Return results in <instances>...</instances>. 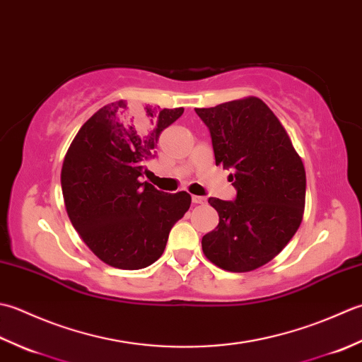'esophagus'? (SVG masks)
<instances>
[{
	"instance_id": "obj_1",
	"label": "esophagus",
	"mask_w": 362,
	"mask_h": 362,
	"mask_svg": "<svg viewBox=\"0 0 362 362\" xmlns=\"http://www.w3.org/2000/svg\"><path fill=\"white\" fill-rule=\"evenodd\" d=\"M204 202H206L204 197H198V195L192 197V203H194V204H203Z\"/></svg>"
}]
</instances>
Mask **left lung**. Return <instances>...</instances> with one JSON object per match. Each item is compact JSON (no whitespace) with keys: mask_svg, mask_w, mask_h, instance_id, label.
I'll list each match as a JSON object with an SVG mask.
<instances>
[{"mask_svg":"<svg viewBox=\"0 0 362 362\" xmlns=\"http://www.w3.org/2000/svg\"><path fill=\"white\" fill-rule=\"evenodd\" d=\"M209 128L216 165L231 168L234 202L209 198L218 225L202 239L217 267L242 274L262 267L303 220L306 172L286 128L257 97L197 107Z\"/></svg>","mask_w":362,"mask_h":362,"instance_id":"left-lung-1","label":"left lung"}]
</instances>
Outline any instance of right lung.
<instances>
[{
  "label": "right lung",
  "mask_w": 362,
  "mask_h": 362,
  "mask_svg": "<svg viewBox=\"0 0 362 362\" xmlns=\"http://www.w3.org/2000/svg\"><path fill=\"white\" fill-rule=\"evenodd\" d=\"M182 107L128 117L124 100L88 119L64 158L61 184L71 225L90 252L115 269L139 270L162 256L168 233L190 208L187 192L165 194L142 182L145 160Z\"/></svg>",
  "instance_id": "1"
}]
</instances>
